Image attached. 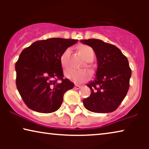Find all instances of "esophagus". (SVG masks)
Listing matches in <instances>:
<instances>
[{"instance_id":"obj_1","label":"esophagus","mask_w":149,"mask_h":149,"mask_svg":"<svg viewBox=\"0 0 149 149\" xmlns=\"http://www.w3.org/2000/svg\"><path fill=\"white\" fill-rule=\"evenodd\" d=\"M81 87V85H74V89H79Z\"/></svg>"}]
</instances>
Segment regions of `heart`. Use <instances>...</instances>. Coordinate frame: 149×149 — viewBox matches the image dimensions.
Returning <instances> with one entry per match:
<instances>
[{
  "instance_id": "obj_1",
  "label": "heart",
  "mask_w": 149,
  "mask_h": 149,
  "mask_svg": "<svg viewBox=\"0 0 149 149\" xmlns=\"http://www.w3.org/2000/svg\"><path fill=\"white\" fill-rule=\"evenodd\" d=\"M79 50L82 55L84 57L85 60L87 61L86 66L87 68L89 70H91V65L90 62H92L94 59L95 53L94 51L91 47L87 45H83L80 47ZM71 53V49L70 48H67L64 50V52L62 53L60 57V62L61 64L64 67H66L68 65L69 59ZM65 77L67 79H70V81H73L75 83H82L87 81L89 78V72L86 70H79L76 71L72 70V69H67L65 70L64 72Z\"/></svg>"
}]
</instances>
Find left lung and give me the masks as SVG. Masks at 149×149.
Returning a JSON list of instances; mask_svg holds the SVG:
<instances>
[{
	"label": "left lung",
	"mask_w": 149,
	"mask_h": 149,
	"mask_svg": "<svg viewBox=\"0 0 149 149\" xmlns=\"http://www.w3.org/2000/svg\"><path fill=\"white\" fill-rule=\"evenodd\" d=\"M81 42L92 47L97 60L95 78L87 85L91 95L83 100L84 107L93 113H112L129 89L132 70L127 58L117 47L101 40L90 38Z\"/></svg>",
	"instance_id": "8db88e82"
}]
</instances>
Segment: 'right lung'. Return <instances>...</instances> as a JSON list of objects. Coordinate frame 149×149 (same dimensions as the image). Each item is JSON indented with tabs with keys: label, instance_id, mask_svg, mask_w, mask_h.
<instances>
[{
	"label": "right lung",
	"instance_id": "add662e5",
	"mask_svg": "<svg viewBox=\"0 0 149 149\" xmlns=\"http://www.w3.org/2000/svg\"><path fill=\"white\" fill-rule=\"evenodd\" d=\"M77 41L61 38L38 40L20 54L15 64L16 86L30 109L51 113L60 109L64 94L74 85L63 78L60 57Z\"/></svg>",
	"mask_w": 149,
	"mask_h": 149
}]
</instances>
